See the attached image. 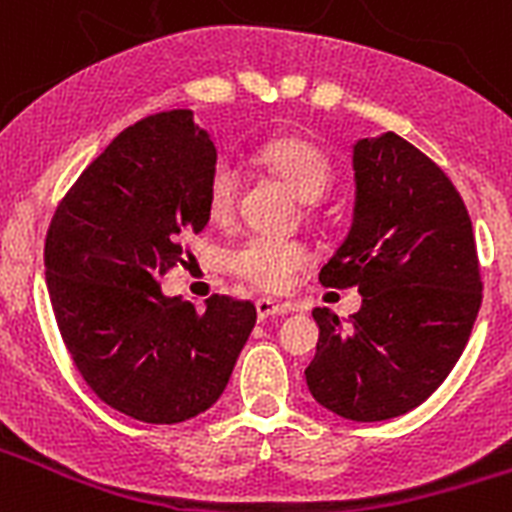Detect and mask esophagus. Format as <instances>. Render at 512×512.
Listing matches in <instances>:
<instances>
[{
    "instance_id": "esophagus-1",
    "label": "esophagus",
    "mask_w": 512,
    "mask_h": 512,
    "mask_svg": "<svg viewBox=\"0 0 512 512\" xmlns=\"http://www.w3.org/2000/svg\"><path fill=\"white\" fill-rule=\"evenodd\" d=\"M287 312H292V305L266 300V297H264V300L256 302V315H259V320L274 318V315H287Z\"/></svg>"
}]
</instances>
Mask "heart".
<instances>
[{"instance_id": "1", "label": "heart", "mask_w": 512, "mask_h": 512, "mask_svg": "<svg viewBox=\"0 0 512 512\" xmlns=\"http://www.w3.org/2000/svg\"><path fill=\"white\" fill-rule=\"evenodd\" d=\"M256 161L279 174L300 200H318L333 182V164L328 153L300 135H279L256 148ZM238 169L230 161H217L207 179V212L215 223H228L238 202ZM310 253L302 243L253 235L235 248L233 269L251 284L279 292L289 287L297 271L307 266Z\"/></svg>"}]
</instances>
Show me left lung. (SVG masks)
I'll use <instances>...</instances> for the list:
<instances>
[{
    "instance_id": "left-lung-1",
    "label": "left lung",
    "mask_w": 512,
    "mask_h": 512,
    "mask_svg": "<svg viewBox=\"0 0 512 512\" xmlns=\"http://www.w3.org/2000/svg\"><path fill=\"white\" fill-rule=\"evenodd\" d=\"M354 217L325 287H359L348 320L315 307L310 395L356 423L418 408L449 377L482 305L472 220L431 158L395 133L354 143Z\"/></svg>"
}]
</instances>
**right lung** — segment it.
Listing matches in <instances>:
<instances>
[{
	"mask_svg": "<svg viewBox=\"0 0 512 512\" xmlns=\"http://www.w3.org/2000/svg\"><path fill=\"white\" fill-rule=\"evenodd\" d=\"M215 164L192 110L146 117L84 169L45 238L48 295L76 369L99 400L143 423L212 408L256 325L251 302L212 295L197 312L158 284L210 223Z\"/></svg>",
	"mask_w": 512,
	"mask_h": 512,
	"instance_id": "1",
	"label": "right lung"
}]
</instances>
